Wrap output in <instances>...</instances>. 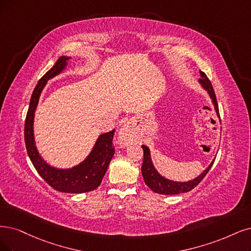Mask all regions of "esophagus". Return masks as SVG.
Here are the masks:
<instances>
[{"label":"esophagus","mask_w":251,"mask_h":251,"mask_svg":"<svg viewBox=\"0 0 251 251\" xmlns=\"http://www.w3.org/2000/svg\"><path fill=\"white\" fill-rule=\"evenodd\" d=\"M119 143L125 146L132 143L135 140V131L131 121L126 122L119 131Z\"/></svg>","instance_id":"1"}]
</instances>
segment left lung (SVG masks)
I'll return each mask as SVG.
<instances>
[{"label": "left lung", "instance_id": "obj_1", "mask_svg": "<svg viewBox=\"0 0 251 251\" xmlns=\"http://www.w3.org/2000/svg\"><path fill=\"white\" fill-rule=\"evenodd\" d=\"M200 74L201 77L200 79V82L201 83L203 89H206L208 91V93L213 100V103H214L215 109L217 111V115L220 118L217 99H216V95H215L214 89H213L212 83L205 72L200 70ZM142 148L144 151V161H143V165H142V174H143L145 183L151 190H153L154 192H157V193H160V194H179V193H184V192H188V191L192 190L194 187L198 186L203 178H205V176L208 174L209 170L211 169V166L213 165V163H214V162H212L209 165V168L201 176H199L197 179H194L189 182H184V183L173 182V181L162 178L161 176L155 171L154 166L152 164V161H151V158H150L149 149H148L146 146H142Z\"/></svg>", "mask_w": 251, "mask_h": 251}]
</instances>
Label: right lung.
<instances>
[{
    "label": "right lung",
    "mask_w": 251,
    "mask_h": 251,
    "mask_svg": "<svg viewBox=\"0 0 251 251\" xmlns=\"http://www.w3.org/2000/svg\"><path fill=\"white\" fill-rule=\"evenodd\" d=\"M69 58L60 57L37 83L25 121V143L27 155L41 178L53 189L66 193H82L96 189L102 182L108 164L115 154L113 138L115 130L101 134L88 158L71 170H57L46 164L36 150L33 135L34 113L40 93L48 79L57 75L66 66Z\"/></svg>",
    "instance_id": "obj_1"
}]
</instances>
